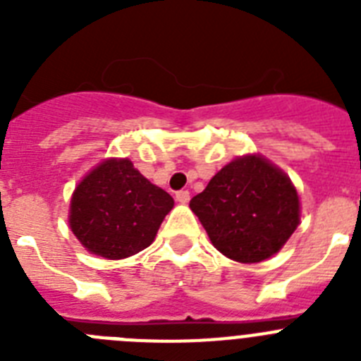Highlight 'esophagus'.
<instances>
[{
	"mask_svg": "<svg viewBox=\"0 0 361 361\" xmlns=\"http://www.w3.org/2000/svg\"><path fill=\"white\" fill-rule=\"evenodd\" d=\"M175 199H177V202H180V204H188V202H190V191H188V190L177 191Z\"/></svg>",
	"mask_w": 361,
	"mask_h": 361,
	"instance_id": "esophagus-1",
	"label": "esophagus"
}]
</instances>
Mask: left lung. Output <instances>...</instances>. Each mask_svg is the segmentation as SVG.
Here are the masks:
<instances>
[{
    "label": "left lung",
    "instance_id": "obj_1",
    "mask_svg": "<svg viewBox=\"0 0 361 361\" xmlns=\"http://www.w3.org/2000/svg\"><path fill=\"white\" fill-rule=\"evenodd\" d=\"M190 208L216 250L242 264L279 253L300 222L291 178L260 155L226 164L190 200Z\"/></svg>",
    "mask_w": 361,
    "mask_h": 361
}]
</instances>
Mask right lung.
Segmentation results:
<instances>
[{
	"label": "right lung",
	"mask_w": 361,
	"mask_h": 361,
	"mask_svg": "<svg viewBox=\"0 0 361 361\" xmlns=\"http://www.w3.org/2000/svg\"><path fill=\"white\" fill-rule=\"evenodd\" d=\"M173 199L133 168L106 159L82 178L70 200V228L90 253L119 260L153 242Z\"/></svg>",
	"instance_id": "1"
}]
</instances>
